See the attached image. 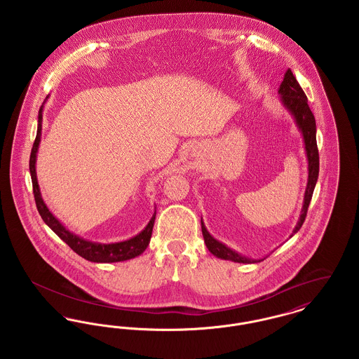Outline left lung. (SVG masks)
<instances>
[{
	"instance_id": "1",
	"label": "left lung",
	"mask_w": 359,
	"mask_h": 359,
	"mask_svg": "<svg viewBox=\"0 0 359 359\" xmlns=\"http://www.w3.org/2000/svg\"><path fill=\"white\" fill-rule=\"evenodd\" d=\"M278 93L281 94V101L284 103V106L293 114L297 126L300 128V130L303 133L304 144H306V152H307V188H306L304 205H303V210H302V215H300V219H299V222L293 230V234H294L300 230V227L303 226V223L306 221L309 202L312 199V194H313V189H315L316 182H318V176H319V151H318V144H316V122H315V117H313V114H312V111L308 106L307 95L304 94L303 88L296 81V78H294V75H293L290 69L285 72L284 79H283L280 88H278ZM202 233H203V238H205L207 249L218 258L230 259V261L242 262V264H255V262L262 261V259L255 261V259H249L246 257H242L238 253H236L234 250H231L230 248L224 246L219 241L212 238L210 236V233L205 230L203 221H202Z\"/></svg>"
}]
</instances>
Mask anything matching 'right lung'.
Listing matches in <instances>:
<instances>
[{"label": "right lung", "mask_w": 359, "mask_h": 359, "mask_svg": "<svg viewBox=\"0 0 359 359\" xmlns=\"http://www.w3.org/2000/svg\"><path fill=\"white\" fill-rule=\"evenodd\" d=\"M41 113H43V106L39 110L37 135L34 138V147H32L31 157H29V171H31V177H32L34 202H36L37 211H39L40 217L43 218V221L47 223L51 227V230L55 231V234L59 236V238L63 239L76 255L83 257L87 261H91V262H120V261H126V259L140 256L147 249V246L149 245L152 230H154L156 212H154L152 219L148 223V226L140 234H137L136 237L123 241V242H117V243H95V242H91V241L79 238L78 236L72 234L52 215L51 211L47 208V205H46L41 195H40L37 177H36V170H34L36 154H37L40 136H41V118H43Z\"/></svg>", "instance_id": "add662e5"}]
</instances>
